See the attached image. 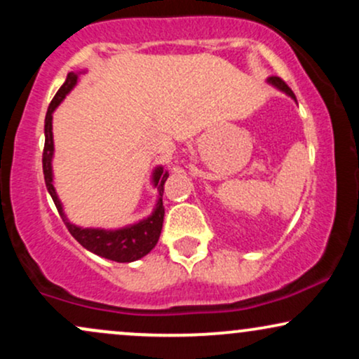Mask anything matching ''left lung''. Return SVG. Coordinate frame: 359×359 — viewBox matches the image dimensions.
Segmentation results:
<instances>
[{
    "instance_id": "obj_1",
    "label": "left lung",
    "mask_w": 359,
    "mask_h": 359,
    "mask_svg": "<svg viewBox=\"0 0 359 359\" xmlns=\"http://www.w3.org/2000/svg\"><path fill=\"white\" fill-rule=\"evenodd\" d=\"M269 82H270V84H273L275 88H278L280 90H283V93H287L288 96L294 97V100H295V94L292 93V89L288 88V86L285 84V81H282V79H280V77H277V76H271V77H269Z\"/></svg>"
}]
</instances>
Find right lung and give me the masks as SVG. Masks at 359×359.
<instances>
[{
	"instance_id": "obj_1",
	"label": "right lung",
	"mask_w": 359,
	"mask_h": 359,
	"mask_svg": "<svg viewBox=\"0 0 359 359\" xmlns=\"http://www.w3.org/2000/svg\"><path fill=\"white\" fill-rule=\"evenodd\" d=\"M79 74L69 72L67 79L57 90L47 109V116H45V147L42 155L43 163V177L47 191L52 196L53 204H55L57 211H59L62 221L67 226L69 233L76 238L77 241L84 246L86 250L93 251V253L100 255L102 258L113 259L118 263H130L135 259H140L145 255L150 253L158 243L160 233H162L163 226V216H165V208L162 203V194L163 185L168 177V172L163 170V167H156L154 172V185L158 189V203H156L155 211L151 212L150 217L137 222V224L126 226L121 229H96V228H79V226L72 224L65 217L64 209L57 197L55 189H53V177H52V155H53V137H52V113L57 106L60 104L62 100L71 93V89L76 86Z\"/></svg>"
}]
</instances>
